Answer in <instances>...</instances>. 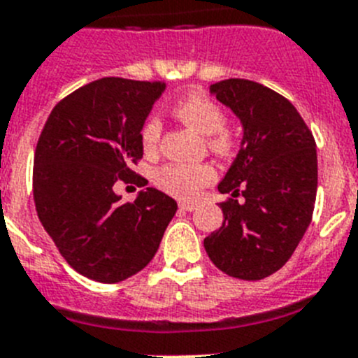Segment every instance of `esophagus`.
Wrapping results in <instances>:
<instances>
[{
	"mask_svg": "<svg viewBox=\"0 0 358 358\" xmlns=\"http://www.w3.org/2000/svg\"><path fill=\"white\" fill-rule=\"evenodd\" d=\"M179 210H181V211H194L195 204H189V202H181V204H179Z\"/></svg>",
	"mask_w": 358,
	"mask_h": 358,
	"instance_id": "esophagus-1",
	"label": "esophagus"
}]
</instances>
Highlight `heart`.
<instances>
[{"label": "heart", "instance_id": "b5f03b06", "mask_svg": "<svg viewBox=\"0 0 358 358\" xmlns=\"http://www.w3.org/2000/svg\"><path fill=\"white\" fill-rule=\"evenodd\" d=\"M172 113L185 125L194 129L201 136H208V148L217 157L227 159L235 154L236 138L227 131L226 115L222 107L213 102L210 96L199 91H189L173 103ZM141 145L147 154H154L161 140V122L157 118H148L141 125ZM213 170L208 164H185L172 163L161 166L154 173V182L163 192L177 199H194L208 182L213 179Z\"/></svg>", "mask_w": 358, "mask_h": 358}]
</instances>
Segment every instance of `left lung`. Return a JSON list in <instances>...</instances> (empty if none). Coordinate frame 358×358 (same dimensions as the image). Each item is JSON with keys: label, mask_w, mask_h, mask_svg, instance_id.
I'll use <instances>...</instances> for the list:
<instances>
[{"label": "left lung", "mask_w": 358, "mask_h": 358, "mask_svg": "<svg viewBox=\"0 0 358 358\" xmlns=\"http://www.w3.org/2000/svg\"><path fill=\"white\" fill-rule=\"evenodd\" d=\"M243 125V140L218 192L222 226L204 238L210 260L227 276L258 281L280 271L301 242L317 194V152L296 107L243 78L211 85ZM241 201H238V197Z\"/></svg>", "instance_id": "obj_1"}]
</instances>
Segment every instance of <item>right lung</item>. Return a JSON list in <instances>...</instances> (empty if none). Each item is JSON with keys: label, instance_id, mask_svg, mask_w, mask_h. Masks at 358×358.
Here are the masks:
<instances>
[{"label": "right lung", "instance_id": "add662e5", "mask_svg": "<svg viewBox=\"0 0 358 358\" xmlns=\"http://www.w3.org/2000/svg\"><path fill=\"white\" fill-rule=\"evenodd\" d=\"M164 82L107 77L57 103L34 156V201L43 227L78 274L118 283L159 249L177 202L147 188L132 202L116 182L145 186L132 170L143 157L140 131Z\"/></svg>", "mask_w": 358, "mask_h": 358}]
</instances>
